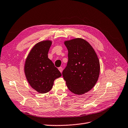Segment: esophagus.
<instances>
[{
    "mask_svg": "<svg viewBox=\"0 0 128 128\" xmlns=\"http://www.w3.org/2000/svg\"><path fill=\"white\" fill-rule=\"evenodd\" d=\"M58 70L60 71V72L61 73V72H62V67H59L58 68Z\"/></svg>",
    "mask_w": 128,
    "mask_h": 128,
    "instance_id": "1",
    "label": "esophagus"
}]
</instances>
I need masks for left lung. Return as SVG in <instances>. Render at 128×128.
I'll return each instance as SVG.
<instances>
[{
  "instance_id": "1",
  "label": "left lung",
  "mask_w": 128,
  "mask_h": 128,
  "mask_svg": "<svg viewBox=\"0 0 128 128\" xmlns=\"http://www.w3.org/2000/svg\"><path fill=\"white\" fill-rule=\"evenodd\" d=\"M68 61L62 76L69 90L81 95L92 88L98 80L100 62L94 50L84 39L65 41Z\"/></svg>"
}]
</instances>
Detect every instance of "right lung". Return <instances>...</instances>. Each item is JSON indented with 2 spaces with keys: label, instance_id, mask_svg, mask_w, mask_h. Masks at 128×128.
Wrapping results in <instances>:
<instances>
[{
  "label": "right lung",
  "instance_id": "1",
  "mask_svg": "<svg viewBox=\"0 0 128 128\" xmlns=\"http://www.w3.org/2000/svg\"><path fill=\"white\" fill-rule=\"evenodd\" d=\"M52 44L50 40H44L36 44L30 50L25 61L26 77L32 87L40 94L51 90L56 79L61 74L48 57Z\"/></svg>",
  "mask_w": 128,
  "mask_h": 128
}]
</instances>
